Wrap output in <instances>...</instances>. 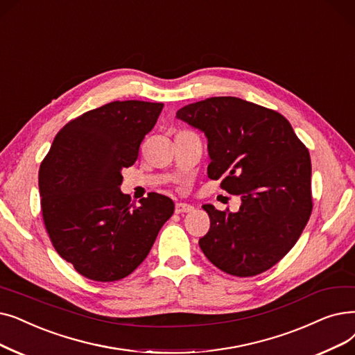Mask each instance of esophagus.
Here are the masks:
<instances>
[{
  "label": "esophagus",
  "mask_w": 355,
  "mask_h": 355,
  "mask_svg": "<svg viewBox=\"0 0 355 355\" xmlns=\"http://www.w3.org/2000/svg\"><path fill=\"white\" fill-rule=\"evenodd\" d=\"M193 210H194V207L187 203H177L175 205V213H189Z\"/></svg>",
  "instance_id": "obj_1"
}]
</instances>
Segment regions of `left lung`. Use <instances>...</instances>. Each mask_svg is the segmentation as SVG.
<instances>
[{
    "label": "left lung",
    "instance_id": "obj_1",
    "mask_svg": "<svg viewBox=\"0 0 355 355\" xmlns=\"http://www.w3.org/2000/svg\"><path fill=\"white\" fill-rule=\"evenodd\" d=\"M177 119L207 137L210 180L241 196L236 213L203 209L209 232L198 241L213 266L252 277L275 266L295 246L312 213V165L288 120L236 97L184 105Z\"/></svg>",
    "mask_w": 355,
    "mask_h": 355
}]
</instances>
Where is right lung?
I'll return each mask as SVG.
<instances>
[{
    "mask_svg": "<svg viewBox=\"0 0 355 355\" xmlns=\"http://www.w3.org/2000/svg\"><path fill=\"white\" fill-rule=\"evenodd\" d=\"M162 103L113 101L58 132L39 169L44 227L56 252L94 282L125 279L148 257L173 200L149 193L141 206L123 194L121 169L162 112Z\"/></svg>",
    "mask_w": 355,
    "mask_h": 355,
    "instance_id": "add662e5",
    "label": "right lung"
}]
</instances>
